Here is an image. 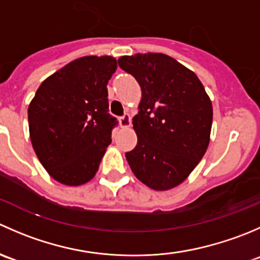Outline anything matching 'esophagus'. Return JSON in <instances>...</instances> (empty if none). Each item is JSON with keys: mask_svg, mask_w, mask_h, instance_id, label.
<instances>
[{"mask_svg": "<svg viewBox=\"0 0 260 260\" xmlns=\"http://www.w3.org/2000/svg\"><path fill=\"white\" fill-rule=\"evenodd\" d=\"M119 125L122 128H129L131 127V117L129 114H124L123 117L119 118Z\"/></svg>", "mask_w": 260, "mask_h": 260, "instance_id": "esophagus-1", "label": "esophagus"}]
</instances>
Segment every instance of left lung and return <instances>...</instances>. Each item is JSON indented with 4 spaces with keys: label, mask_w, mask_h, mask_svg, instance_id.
<instances>
[{
    "label": "left lung",
    "mask_w": 260,
    "mask_h": 260,
    "mask_svg": "<svg viewBox=\"0 0 260 260\" xmlns=\"http://www.w3.org/2000/svg\"><path fill=\"white\" fill-rule=\"evenodd\" d=\"M118 64L142 90L132 122L137 146L125 153L128 165L152 190H171L190 176L208 149L210 96L195 73L169 55H125Z\"/></svg>",
    "instance_id": "8db88e82"
}]
</instances>
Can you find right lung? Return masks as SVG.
<instances>
[{
    "label": "right lung",
    "mask_w": 260,
    "mask_h": 260,
    "mask_svg": "<svg viewBox=\"0 0 260 260\" xmlns=\"http://www.w3.org/2000/svg\"><path fill=\"white\" fill-rule=\"evenodd\" d=\"M113 56H83L41 83L28 106L34 151L48 174L67 186L89 182L111 145L117 120L108 113Z\"/></svg>",
    "instance_id": "obj_1"
}]
</instances>
